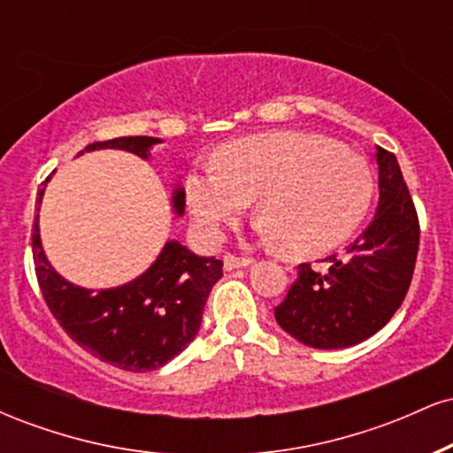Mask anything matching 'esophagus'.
Wrapping results in <instances>:
<instances>
[{"label": "esophagus", "instance_id": "obj_1", "mask_svg": "<svg viewBox=\"0 0 453 453\" xmlns=\"http://www.w3.org/2000/svg\"><path fill=\"white\" fill-rule=\"evenodd\" d=\"M223 262H226V270H236V268L249 266L253 259L251 257H238V256H234V253H227Z\"/></svg>", "mask_w": 453, "mask_h": 453}]
</instances>
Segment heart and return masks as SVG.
Wrapping results in <instances>:
<instances>
[{"label": "heart", "instance_id": "b5f03b06", "mask_svg": "<svg viewBox=\"0 0 453 453\" xmlns=\"http://www.w3.org/2000/svg\"><path fill=\"white\" fill-rule=\"evenodd\" d=\"M375 173L336 140L268 132L226 144L219 159L187 179L197 226L217 238L257 197L268 241L294 256H319L351 236L375 200Z\"/></svg>", "mask_w": 453, "mask_h": 453}]
</instances>
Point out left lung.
Here are the masks:
<instances>
[{"instance_id": "8db88e82", "label": "left lung", "mask_w": 453, "mask_h": 453, "mask_svg": "<svg viewBox=\"0 0 453 453\" xmlns=\"http://www.w3.org/2000/svg\"><path fill=\"white\" fill-rule=\"evenodd\" d=\"M379 211L371 226L330 256L326 270L300 264L298 277L274 309L279 326L315 349L357 345L392 319L413 279L419 219L396 155L377 147Z\"/></svg>"}]
</instances>
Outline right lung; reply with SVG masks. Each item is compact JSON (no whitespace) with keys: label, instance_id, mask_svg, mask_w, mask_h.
Masks as SVG:
<instances>
[{"label":"right lung","instance_id":"1","mask_svg":"<svg viewBox=\"0 0 453 453\" xmlns=\"http://www.w3.org/2000/svg\"><path fill=\"white\" fill-rule=\"evenodd\" d=\"M159 142L149 136H123L93 142L85 150L121 149L147 157ZM38 194L42 202L44 185ZM174 209L183 212L185 194L176 191ZM40 211V209H38ZM35 277L46 306L72 341L102 362L129 372L164 366L196 339L212 285L223 277V262L197 257L179 242H168L147 273L117 289L76 288L46 262L38 215L31 236Z\"/></svg>","mask_w":453,"mask_h":453}]
</instances>
